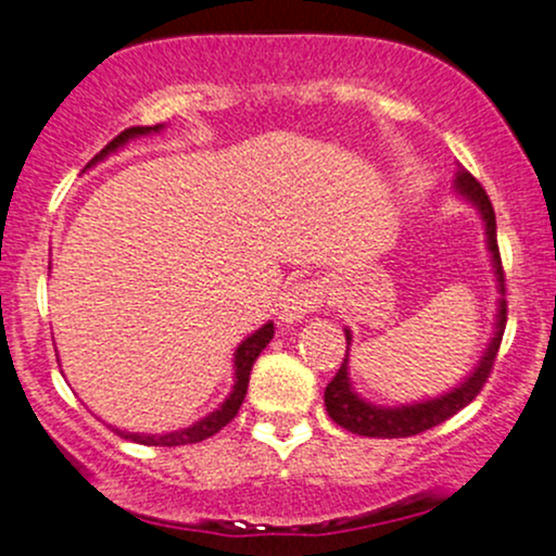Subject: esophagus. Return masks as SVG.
<instances>
[{
  "label": "esophagus",
  "instance_id": "34e87169",
  "mask_svg": "<svg viewBox=\"0 0 556 556\" xmlns=\"http://www.w3.org/2000/svg\"><path fill=\"white\" fill-rule=\"evenodd\" d=\"M325 303V292L316 282H298L279 298V319L285 325H295L303 316L316 311Z\"/></svg>",
  "mask_w": 556,
  "mask_h": 556
}]
</instances>
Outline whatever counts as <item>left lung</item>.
<instances>
[{
	"label": "left lung",
	"mask_w": 556,
	"mask_h": 556,
	"mask_svg": "<svg viewBox=\"0 0 556 556\" xmlns=\"http://www.w3.org/2000/svg\"><path fill=\"white\" fill-rule=\"evenodd\" d=\"M456 189L459 194H465L469 203L478 205L480 216L485 222V235H488V250L493 255V268H496L498 279V314H496V334L488 343L483 358L475 367L472 375L462 382L459 388L448 390L446 395L432 401H422V404L412 406H375L369 401L358 399L351 388V377H348V351L343 364H340L338 375L329 380L325 390V406L327 414L345 430L356 432V435L367 438H408L419 435V432L430 430V427L446 422V419L454 417L456 412H462L467 404H472L478 399V393L483 390L493 371V362H496L498 345H502L504 327H506V279H504V266H502V253H498L496 242V213H493L491 200H488L485 189L480 187V181L475 179L472 174L465 166L456 168ZM345 343L351 345V329H345Z\"/></svg>",
	"instance_id": "obj_1"
}]
</instances>
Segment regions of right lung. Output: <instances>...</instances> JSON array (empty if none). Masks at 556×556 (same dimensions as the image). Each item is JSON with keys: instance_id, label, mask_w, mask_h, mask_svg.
<instances>
[{"instance_id": "right-lung-1", "label": "right lung", "mask_w": 556, "mask_h": 556, "mask_svg": "<svg viewBox=\"0 0 556 556\" xmlns=\"http://www.w3.org/2000/svg\"><path fill=\"white\" fill-rule=\"evenodd\" d=\"M161 126H131V129L121 131L118 137L113 139V142L105 144V150H100V155L91 157V163L102 161V157L108 155V152L118 150L121 144L129 142L131 137H142V134H150V131H157ZM89 163V166H91ZM274 338V325L268 321L261 329H255L250 338L242 340V345L237 348L235 353V388H231L229 399L224 401L222 406L216 408V412H211L208 417H203L200 422L185 427V430H176V432H166V435H139V432H126V430H115L121 438H126V441H134V443H142V446H187V443H200L205 441V438L216 435L222 427H227L231 419L237 417V412H240L242 401H245V393H248V382H250V369H253V362L258 358V353L264 351L268 345V340Z\"/></svg>"}]
</instances>
